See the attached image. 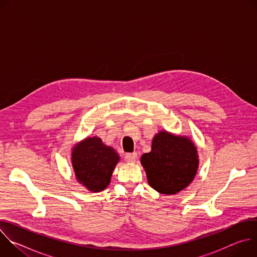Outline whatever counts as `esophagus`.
<instances>
[{
  "label": "esophagus",
  "mask_w": 257,
  "mask_h": 257,
  "mask_svg": "<svg viewBox=\"0 0 257 257\" xmlns=\"http://www.w3.org/2000/svg\"><path fill=\"white\" fill-rule=\"evenodd\" d=\"M124 159L127 163H134L137 159V153H132V154H126L124 156Z\"/></svg>",
  "instance_id": "esophagus-1"
}]
</instances>
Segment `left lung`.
I'll return each mask as SVG.
<instances>
[{"instance_id": "8db88e82", "label": "left lung", "mask_w": 257, "mask_h": 257, "mask_svg": "<svg viewBox=\"0 0 257 257\" xmlns=\"http://www.w3.org/2000/svg\"><path fill=\"white\" fill-rule=\"evenodd\" d=\"M149 184L163 194H176L186 188L198 167L197 151L190 139L160 132L153 140L152 152L141 157Z\"/></svg>"}]
</instances>
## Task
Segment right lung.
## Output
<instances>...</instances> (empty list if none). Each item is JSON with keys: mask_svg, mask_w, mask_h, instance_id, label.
<instances>
[{"mask_svg": "<svg viewBox=\"0 0 257 257\" xmlns=\"http://www.w3.org/2000/svg\"><path fill=\"white\" fill-rule=\"evenodd\" d=\"M118 162V154L98 137L86 138L75 146L72 154L77 180L93 192H99L108 185Z\"/></svg>", "mask_w": 257, "mask_h": 257, "instance_id": "1", "label": "right lung"}]
</instances>
